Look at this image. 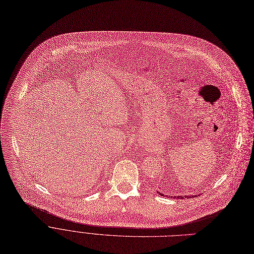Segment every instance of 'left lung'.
Returning <instances> with one entry per match:
<instances>
[{
	"instance_id": "1",
	"label": "left lung",
	"mask_w": 254,
	"mask_h": 254,
	"mask_svg": "<svg viewBox=\"0 0 254 254\" xmlns=\"http://www.w3.org/2000/svg\"><path fill=\"white\" fill-rule=\"evenodd\" d=\"M158 193H159V194H162V195H164V194H163V193H161V192H158ZM192 196H194V195H191V197H192ZM171 197H172V196H171ZM173 197H175V198H176V196H173ZM177 197H178V198H183V196H182V195H178ZM185 197H190V195H185Z\"/></svg>"
}]
</instances>
